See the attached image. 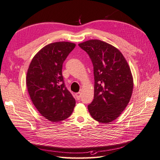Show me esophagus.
<instances>
[{
    "mask_svg": "<svg viewBox=\"0 0 160 160\" xmlns=\"http://www.w3.org/2000/svg\"><path fill=\"white\" fill-rule=\"evenodd\" d=\"M75 97H76V99L77 100H79L80 98H81V93H80V92H79V93H77L75 94Z\"/></svg>",
    "mask_w": 160,
    "mask_h": 160,
    "instance_id": "esophagus-1",
    "label": "esophagus"
}]
</instances>
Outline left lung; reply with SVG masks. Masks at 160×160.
Masks as SVG:
<instances>
[{
    "label": "left lung",
    "instance_id": "left-lung-1",
    "mask_svg": "<svg viewBox=\"0 0 160 160\" xmlns=\"http://www.w3.org/2000/svg\"><path fill=\"white\" fill-rule=\"evenodd\" d=\"M79 46L89 55L93 65L94 99L88 105L91 117L100 123L117 119L132 95L133 77L125 57L117 48L92 39Z\"/></svg>",
    "mask_w": 160,
    "mask_h": 160
}]
</instances>
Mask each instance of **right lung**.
<instances>
[{"mask_svg":"<svg viewBox=\"0 0 160 160\" xmlns=\"http://www.w3.org/2000/svg\"><path fill=\"white\" fill-rule=\"evenodd\" d=\"M75 47L69 42L51 43L37 53L28 67V94L38 112L52 122L69 118L75 106L62 75V63Z\"/></svg>","mask_w":160,"mask_h":160,"instance_id":"right-lung-1","label":"right lung"}]
</instances>
